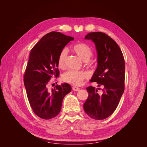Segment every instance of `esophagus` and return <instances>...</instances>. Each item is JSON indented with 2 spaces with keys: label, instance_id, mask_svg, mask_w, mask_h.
I'll list each match as a JSON object with an SVG mask.
<instances>
[{
  "label": "esophagus",
  "instance_id": "34e87169",
  "mask_svg": "<svg viewBox=\"0 0 147 147\" xmlns=\"http://www.w3.org/2000/svg\"><path fill=\"white\" fill-rule=\"evenodd\" d=\"M72 90L75 91H78L80 90V88L77 87V86H73L72 87Z\"/></svg>",
  "mask_w": 147,
  "mask_h": 147
}]
</instances>
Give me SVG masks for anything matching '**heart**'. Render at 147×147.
Segmentation results:
<instances>
[{
  "label": "heart",
  "instance_id": "heart-1",
  "mask_svg": "<svg viewBox=\"0 0 147 147\" xmlns=\"http://www.w3.org/2000/svg\"><path fill=\"white\" fill-rule=\"evenodd\" d=\"M72 50L83 61H89L92 56L91 48L84 43L81 42L75 44L72 47ZM67 56V50L64 48L60 52L57 58V65L59 68L64 69L65 67ZM88 77L89 75L85 71L70 70L63 75L62 79L65 83L75 86H80Z\"/></svg>",
  "mask_w": 147,
  "mask_h": 147
}]
</instances>
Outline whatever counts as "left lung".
Here are the masks:
<instances>
[{"instance_id":"8db88e82","label":"left lung","mask_w":147,"mask_h":147,"mask_svg":"<svg viewBox=\"0 0 147 147\" xmlns=\"http://www.w3.org/2000/svg\"><path fill=\"white\" fill-rule=\"evenodd\" d=\"M84 38L94 43L97 53V67L90 82H97L104 88L102 94H99L94 87L86 88L89 95L83 109L91 118L104 119L115 112L124 92V59L117 43L105 33L90 32Z\"/></svg>"}]
</instances>
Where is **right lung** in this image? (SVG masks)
<instances>
[{
  "mask_svg": "<svg viewBox=\"0 0 147 147\" xmlns=\"http://www.w3.org/2000/svg\"><path fill=\"white\" fill-rule=\"evenodd\" d=\"M74 38L53 31L40 40L30 53L24 75V84L30 105L40 118L49 119L60 112L64 97L72 90L67 83L49 90L47 84L57 77V58L65 46Z\"/></svg>",
  "mask_w": 147,
  "mask_h": 147,
  "instance_id": "obj_1",
  "label": "right lung"
}]
</instances>
